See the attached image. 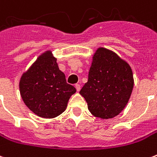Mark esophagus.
<instances>
[{
	"label": "esophagus",
	"mask_w": 157,
	"mask_h": 157,
	"mask_svg": "<svg viewBox=\"0 0 157 157\" xmlns=\"http://www.w3.org/2000/svg\"><path fill=\"white\" fill-rule=\"evenodd\" d=\"M75 88H76V91H77V92H79V91H80V90H81V85H80V84H75Z\"/></svg>",
	"instance_id": "1"
}]
</instances>
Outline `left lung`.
Here are the masks:
<instances>
[{"mask_svg": "<svg viewBox=\"0 0 157 157\" xmlns=\"http://www.w3.org/2000/svg\"><path fill=\"white\" fill-rule=\"evenodd\" d=\"M134 86L130 66L115 53L99 48L93 56L88 81L80 94L87 102L92 114L108 119L124 109Z\"/></svg>", "mask_w": 157, "mask_h": 157, "instance_id": "8db88e82", "label": "left lung"}]
</instances>
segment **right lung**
<instances>
[{
  "mask_svg": "<svg viewBox=\"0 0 157 157\" xmlns=\"http://www.w3.org/2000/svg\"><path fill=\"white\" fill-rule=\"evenodd\" d=\"M21 96L27 107L39 117L55 118L64 112L76 90L66 82L56 59L47 51L22 75L19 83Z\"/></svg>",
  "mask_w": 157,
  "mask_h": 157,
  "instance_id": "1",
  "label": "right lung"
}]
</instances>
